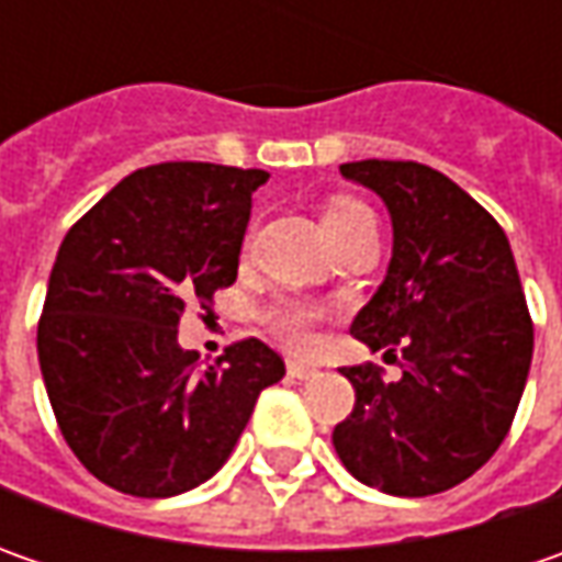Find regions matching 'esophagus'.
<instances>
[{"label": "esophagus", "instance_id": "obj_1", "mask_svg": "<svg viewBox=\"0 0 562 562\" xmlns=\"http://www.w3.org/2000/svg\"><path fill=\"white\" fill-rule=\"evenodd\" d=\"M288 372H291V378H300V381H306V378H315V366H310V362H296V359H291L288 362Z\"/></svg>", "mask_w": 562, "mask_h": 562}]
</instances>
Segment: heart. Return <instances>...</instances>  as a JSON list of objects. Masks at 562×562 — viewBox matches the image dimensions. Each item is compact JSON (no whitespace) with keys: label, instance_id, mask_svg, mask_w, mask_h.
Returning a JSON list of instances; mask_svg holds the SVG:
<instances>
[{"label":"heart","instance_id":"b5f03b06","mask_svg":"<svg viewBox=\"0 0 562 562\" xmlns=\"http://www.w3.org/2000/svg\"><path fill=\"white\" fill-rule=\"evenodd\" d=\"M362 218H372L369 205L359 203L353 196H337L331 203L325 205L322 212V225H325V234L328 240L337 237L340 231L353 227ZM318 310L313 303H303V300H278L274 306L266 310V325L271 328V335L278 337L281 344H288L291 350H303L310 340H313V328L318 322Z\"/></svg>","mask_w":562,"mask_h":562}]
</instances>
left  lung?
I'll return each mask as SVG.
<instances>
[{
    "mask_svg": "<svg viewBox=\"0 0 562 562\" xmlns=\"http://www.w3.org/2000/svg\"><path fill=\"white\" fill-rule=\"evenodd\" d=\"M391 212L394 252L350 335L403 369L344 366L353 413L331 435L362 485L428 497L465 482L507 438L535 328L504 227L447 175L419 162L340 165Z\"/></svg>",
    "mask_w": 562,
    "mask_h": 562,
    "instance_id": "obj_1",
    "label": "left lung"
}]
</instances>
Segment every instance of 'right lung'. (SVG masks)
<instances>
[{"label": "right lung", "instance_id": "1", "mask_svg": "<svg viewBox=\"0 0 562 562\" xmlns=\"http://www.w3.org/2000/svg\"><path fill=\"white\" fill-rule=\"evenodd\" d=\"M259 168L162 162L127 175L55 256L36 328L55 422L99 482L175 497L212 479L259 394L284 378L262 340L215 366L178 344L187 303L212 310L237 281Z\"/></svg>", "mask_w": 562, "mask_h": 562}]
</instances>
